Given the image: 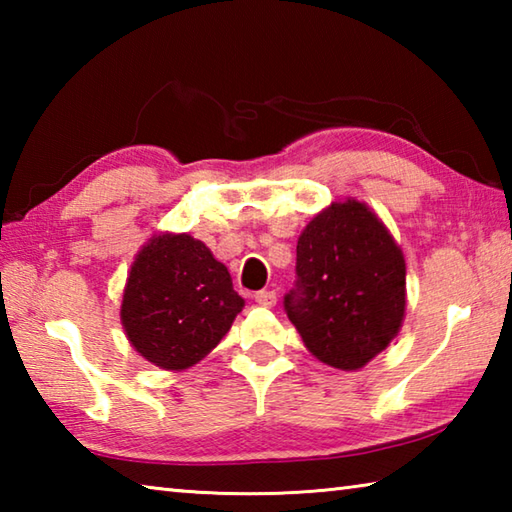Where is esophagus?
I'll return each instance as SVG.
<instances>
[{"mask_svg": "<svg viewBox=\"0 0 512 512\" xmlns=\"http://www.w3.org/2000/svg\"><path fill=\"white\" fill-rule=\"evenodd\" d=\"M255 300L259 302V305L262 307H275V302H277V296H275V291H257L255 293Z\"/></svg>", "mask_w": 512, "mask_h": 512, "instance_id": "1", "label": "esophagus"}]
</instances>
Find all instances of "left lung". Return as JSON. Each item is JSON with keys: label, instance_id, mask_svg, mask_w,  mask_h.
I'll use <instances>...</instances> for the list:
<instances>
[{"label": "left lung", "instance_id": "8db88e82", "mask_svg": "<svg viewBox=\"0 0 512 512\" xmlns=\"http://www.w3.org/2000/svg\"><path fill=\"white\" fill-rule=\"evenodd\" d=\"M298 282L284 309L305 348L336 370H359L384 352L406 314V262L370 207L329 203L298 237Z\"/></svg>", "mask_w": 512, "mask_h": 512}]
</instances>
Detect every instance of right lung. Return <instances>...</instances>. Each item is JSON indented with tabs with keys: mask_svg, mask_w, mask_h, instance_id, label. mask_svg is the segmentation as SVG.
Masks as SVG:
<instances>
[{
	"mask_svg": "<svg viewBox=\"0 0 512 512\" xmlns=\"http://www.w3.org/2000/svg\"><path fill=\"white\" fill-rule=\"evenodd\" d=\"M244 305L228 268L203 241L160 232L137 250L119 318L140 357L180 372L219 345Z\"/></svg>",
	"mask_w": 512,
	"mask_h": 512,
	"instance_id": "right-lung-1",
	"label": "right lung"
}]
</instances>
